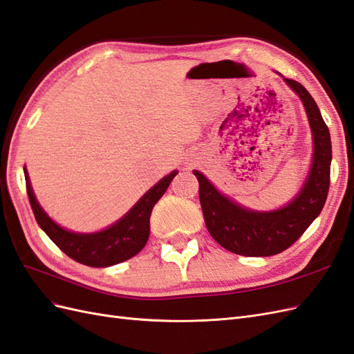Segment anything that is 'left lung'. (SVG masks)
<instances>
[{"label":"left lung","mask_w":354,"mask_h":354,"mask_svg":"<svg viewBox=\"0 0 354 354\" xmlns=\"http://www.w3.org/2000/svg\"><path fill=\"white\" fill-rule=\"evenodd\" d=\"M284 80L302 100L314 142L310 175L292 202L270 212L251 211L223 196L203 174L193 170L207 232L223 248L239 256L266 257L283 252L310 227L328 198L332 161L329 129L311 94L296 80Z\"/></svg>","instance_id":"obj_1"}]
</instances>
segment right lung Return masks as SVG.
Here are the masks:
<instances>
[{"mask_svg": "<svg viewBox=\"0 0 354 354\" xmlns=\"http://www.w3.org/2000/svg\"><path fill=\"white\" fill-rule=\"evenodd\" d=\"M24 174L26 180V193H28L35 220L52 242L62 252H66L70 259L79 261V263L91 268H107L134 257L147 245L152 207L165 194L178 171L174 170L170 175L162 178L158 184L148 189L120 221L97 233L70 232L52 221L35 198L30 184L28 171L25 167Z\"/></svg>", "mask_w": 354, "mask_h": 354, "instance_id": "add662e5", "label": "right lung"}]
</instances>
